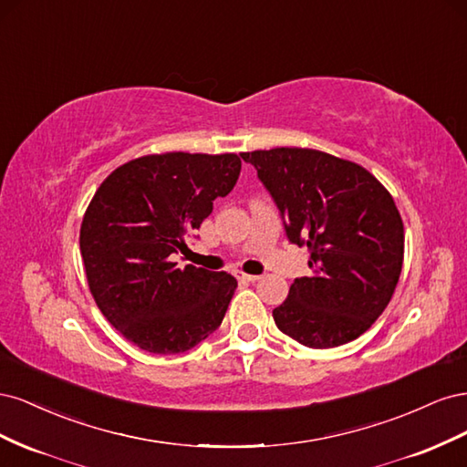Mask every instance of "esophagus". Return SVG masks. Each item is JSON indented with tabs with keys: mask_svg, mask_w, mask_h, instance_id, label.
Here are the masks:
<instances>
[{
	"mask_svg": "<svg viewBox=\"0 0 467 467\" xmlns=\"http://www.w3.org/2000/svg\"><path fill=\"white\" fill-rule=\"evenodd\" d=\"M235 278H237L239 282H257L261 276H259V275H247V273H244V271H235Z\"/></svg>",
	"mask_w": 467,
	"mask_h": 467,
	"instance_id": "34e87169",
	"label": "esophagus"
}]
</instances>
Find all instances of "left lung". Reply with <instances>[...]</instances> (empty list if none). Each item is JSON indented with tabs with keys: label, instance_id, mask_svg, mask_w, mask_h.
I'll list each match as a JSON object with an SVG mask.
<instances>
[{
	"label": "left lung",
	"instance_id": "left-lung-1",
	"mask_svg": "<svg viewBox=\"0 0 467 467\" xmlns=\"http://www.w3.org/2000/svg\"><path fill=\"white\" fill-rule=\"evenodd\" d=\"M307 249L312 275L273 309L276 327L309 348L355 341L388 307L403 265V220L388 189L355 161L309 148L244 151Z\"/></svg>",
	"mask_w": 467,
	"mask_h": 467
}]
</instances>
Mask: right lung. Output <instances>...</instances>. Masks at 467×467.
<instances>
[{
    "mask_svg": "<svg viewBox=\"0 0 467 467\" xmlns=\"http://www.w3.org/2000/svg\"><path fill=\"white\" fill-rule=\"evenodd\" d=\"M237 153H151L117 167L83 214L79 249L95 304L153 355L191 350L214 333L237 288L228 273L171 259L228 194Z\"/></svg>",
    "mask_w": 467,
    "mask_h": 467,
    "instance_id": "obj_1",
    "label": "right lung"
}]
</instances>
